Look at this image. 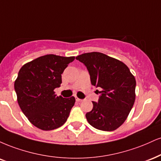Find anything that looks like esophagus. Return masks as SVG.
<instances>
[{
    "instance_id": "esophagus-1",
    "label": "esophagus",
    "mask_w": 161,
    "mask_h": 161,
    "mask_svg": "<svg viewBox=\"0 0 161 161\" xmlns=\"http://www.w3.org/2000/svg\"><path fill=\"white\" fill-rule=\"evenodd\" d=\"M75 100H76V102H82L83 100H82V99H79V98L77 97H75Z\"/></svg>"
}]
</instances>
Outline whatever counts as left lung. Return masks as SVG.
I'll list each match as a JSON object with an SVG mask.
<instances>
[{"instance_id":"obj_1","label":"left lung","mask_w":161,"mask_h":161,"mask_svg":"<svg viewBox=\"0 0 161 161\" xmlns=\"http://www.w3.org/2000/svg\"><path fill=\"white\" fill-rule=\"evenodd\" d=\"M87 67L92 86L100 88L97 102L86 117L94 128L112 131L127 119L135 101L136 79L127 65L105 54L93 52L78 55Z\"/></svg>"}]
</instances>
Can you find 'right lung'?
Here are the masks:
<instances>
[{
	"label": "right lung",
	"instance_id": "obj_1",
	"mask_svg": "<svg viewBox=\"0 0 161 161\" xmlns=\"http://www.w3.org/2000/svg\"><path fill=\"white\" fill-rule=\"evenodd\" d=\"M75 57L46 55L23 65L14 88L21 109L30 122L42 130L58 128L66 122L75 97L64 98L54 90L61 74Z\"/></svg>",
	"mask_w": 161,
	"mask_h": 161
}]
</instances>
